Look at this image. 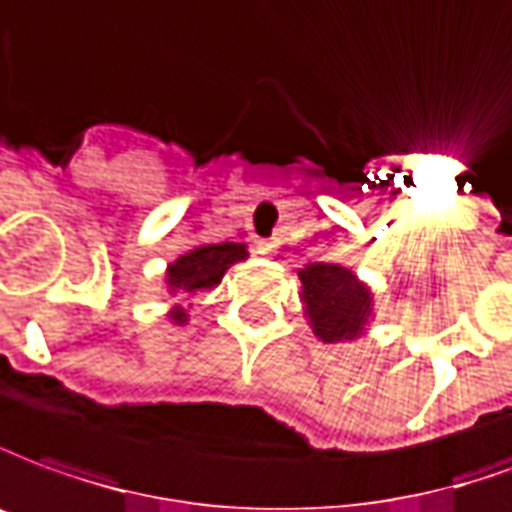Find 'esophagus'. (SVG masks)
<instances>
[{
	"label": "esophagus",
	"mask_w": 512,
	"mask_h": 512,
	"mask_svg": "<svg viewBox=\"0 0 512 512\" xmlns=\"http://www.w3.org/2000/svg\"><path fill=\"white\" fill-rule=\"evenodd\" d=\"M275 248H278V239L275 237L256 239V253H262V256H270V253H275Z\"/></svg>",
	"instance_id": "esophagus-1"
}]
</instances>
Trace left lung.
Masks as SVG:
<instances>
[{
  "instance_id": "left-lung-1",
  "label": "left lung",
  "mask_w": 512,
  "mask_h": 512,
  "mask_svg": "<svg viewBox=\"0 0 512 512\" xmlns=\"http://www.w3.org/2000/svg\"><path fill=\"white\" fill-rule=\"evenodd\" d=\"M300 275V300L314 336L325 344L353 342L375 317V295L344 264H306Z\"/></svg>"
}]
</instances>
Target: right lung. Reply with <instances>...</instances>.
<instances>
[{"label": "right lung", "mask_w": 512, "mask_h": 512, "mask_svg": "<svg viewBox=\"0 0 512 512\" xmlns=\"http://www.w3.org/2000/svg\"><path fill=\"white\" fill-rule=\"evenodd\" d=\"M248 259V248L242 242H220V245H198L187 250L176 262L168 264L165 270V286L170 295H192V292H204L215 289L231 264ZM168 317L176 325L187 322L184 306H173Z\"/></svg>", "instance_id": "obj_1"}]
</instances>
